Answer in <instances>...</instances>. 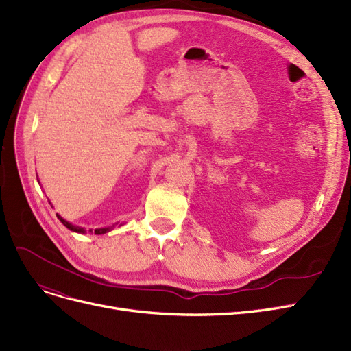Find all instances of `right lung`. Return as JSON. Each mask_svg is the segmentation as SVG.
<instances>
[{"label":"right lung","mask_w":351,"mask_h":351,"mask_svg":"<svg viewBox=\"0 0 351 351\" xmlns=\"http://www.w3.org/2000/svg\"><path fill=\"white\" fill-rule=\"evenodd\" d=\"M38 182H39V180H38ZM56 217H58L60 219V221L65 226V228L66 229H70L71 232H75V233H87L86 232V229L84 228H82V226H75V224H73V223H70V221H66L65 219H62L61 216H60V214H56ZM118 224V223H117ZM119 226H122V223L119 224ZM112 228H115V224L114 226H109V228H100V229H88V232L90 233H95V234H104V233H108V232H110L112 230Z\"/></svg>","instance_id":"1"}]
</instances>
